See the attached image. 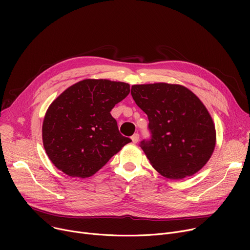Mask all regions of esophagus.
<instances>
[{"instance_id":"esophagus-1","label":"esophagus","mask_w":250,"mask_h":250,"mask_svg":"<svg viewBox=\"0 0 250 250\" xmlns=\"http://www.w3.org/2000/svg\"><path fill=\"white\" fill-rule=\"evenodd\" d=\"M139 139H140V135H139L138 133H136V134H134V135L132 136V141H133L134 144L138 143V142H139Z\"/></svg>"}]
</instances>
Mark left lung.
I'll use <instances>...</instances> for the list:
<instances>
[{"label": "left lung", "instance_id": "1", "mask_svg": "<svg viewBox=\"0 0 250 250\" xmlns=\"http://www.w3.org/2000/svg\"><path fill=\"white\" fill-rule=\"evenodd\" d=\"M136 104L148 115L150 138L140 147L152 166L169 179H181L201 170L211 158L216 130L205 105L180 85H134Z\"/></svg>", "mask_w": 250, "mask_h": 250}]
</instances>
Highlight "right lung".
<instances>
[{"label": "right lung", "instance_id": "obj_1", "mask_svg": "<svg viewBox=\"0 0 250 250\" xmlns=\"http://www.w3.org/2000/svg\"><path fill=\"white\" fill-rule=\"evenodd\" d=\"M129 93V85L87 79L69 87L51 103L43 125L45 152L72 177L95 174L127 143L110 114Z\"/></svg>", "mask_w": 250, "mask_h": 250}]
</instances>
